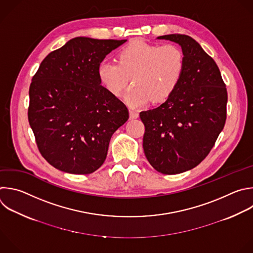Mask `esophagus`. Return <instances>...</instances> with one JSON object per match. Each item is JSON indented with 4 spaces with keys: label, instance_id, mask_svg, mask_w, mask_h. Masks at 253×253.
I'll use <instances>...</instances> for the list:
<instances>
[{
    "label": "esophagus",
    "instance_id": "esophagus-1",
    "mask_svg": "<svg viewBox=\"0 0 253 253\" xmlns=\"http://www.w3.org/2000/svg\"><path fill=\"white\" fill-rule=\"evenodd\" d=\"M129 113H130V119H136V118L139 117V113H138V111H136V110L130 109V110H129Z\"/></svg>",
    "mask_w": 253,
    "mask_h": 253
}]
</instances>
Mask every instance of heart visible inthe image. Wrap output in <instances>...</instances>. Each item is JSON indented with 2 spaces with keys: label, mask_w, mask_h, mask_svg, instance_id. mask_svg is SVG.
Returning a JSON list of instances; mask_svg holds the SVG:
<instances>
[{
  "label": "heart",
  "mask_w": 253,
  "mask_h": 253,
  "mask_svg": "<svg viewBox=\"0 0 253 253\" xmlns=\"http://www.w3.org/2000/svg\"><path fill=\"white\" fill-rule=\"evenodd\" d=\"M117 62L99 64L100 83L110 94L119 96L131 77L133 86L126 92L125 100L132 107H140L150 100L161 102L175 91L183 75L185 56L173 43L134 42L119 50Z\"/></svg>",
  "instance_id": "heart-1"
}]
</instances>
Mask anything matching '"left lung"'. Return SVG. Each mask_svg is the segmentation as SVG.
Masks as SVG:
<instances>
[{"instance_id": "left-lung-1", "label": "left lung", "mask_w": 253, "mask_h": 253, "mask_svg": "<svg viewBox=\"0 0 253 253\" xmlns=\"http://www.w3.org/2000/svg\"><path fill=\"white\" fill-rule=\"evenodd\" d=\"M182 47L185 66L175 91L159 107L140 112L143 149L165 175L192 170L211 152L226 119L227 92L215 61L186 35H166Z\"/></svg>"}]
</instances>
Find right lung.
I'll list each match as a JSON object with an SVG mask.
<instances>
[{"label": "right lung", "mask_w": 253, "mask_h": 253, "mask_svg": "<svg viewBox=\"0 0 253 253\" xmlns=\"http://www.w3.org/2000/svg\"><path fill=\"white\" fill-rule=\"evenodd\" d=\"M126 40L77 37L42 61L30 86L29 122L42 156L75 175L104 163L113 133L129 118L126 105L98 78L99 64Z\"/></svg>", "instance_id": "right-lung-1"}]
</instances>
